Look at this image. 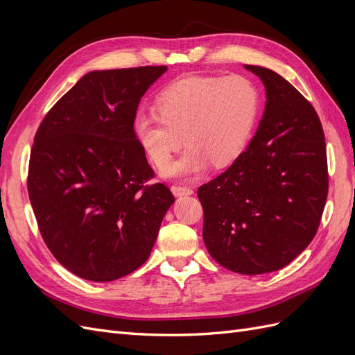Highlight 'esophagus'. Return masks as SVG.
<instances>
[{
  "mask_svg": "<svg viewBox=\"0 0 355 355\" xmlns=\"http://www.w3.org/2000/svg\"><path fill=\"white\" fill-rule=\"evenodd\" d=\"M171 192H173V194L176 196V197H182V196H191L192 192V188L191 187H182V185H173L171 187Z\"/></svg>",
  "mask_w": 355,
  "mask_h": 355,
  "instance_id": "34e87169",
  "label": "esophagus"
}]
</instances>
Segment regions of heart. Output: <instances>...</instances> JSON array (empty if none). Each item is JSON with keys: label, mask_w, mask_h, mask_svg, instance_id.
Instances as JSON below:
<instances>
[{"label": "heart", "mask_w": 355, "mask_h": 355, "mask_svg": "<svg viewBox=\"0 0 355 355\" xmlns=\"http://www.w3.org/2000/svg\"><path fill=\"white\" fill-rule=\"evenodd\" d=\"M261 93L244 75H187L158 94V115H137L133 133L151 163L161 168L180 146L187 151L168 164L170 178L196 176L210 164L225 167L249 145L261 115Z\"/></svg>", "instance_id": "1"}]
</instances>
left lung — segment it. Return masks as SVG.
<instances>
[{
	"label": "left lung",
	"mask_w": 355,
	"mask_h": 355,
	"mask_svg": "<svg viewBox=\"0 0 355 355\" xmlns=\"http://www.w3.org/2000/svg\"><path fill=\"white\" fill-rule=\"evenodd\" d=\"M244 68L265 85L262 120L245 151L197 196L210 256L230 271L257 275L284 268L313 241L329 175L314 106L277 72Z\"/></svg>",
	"instance_id": "left-lung-1"
}]
</instances>
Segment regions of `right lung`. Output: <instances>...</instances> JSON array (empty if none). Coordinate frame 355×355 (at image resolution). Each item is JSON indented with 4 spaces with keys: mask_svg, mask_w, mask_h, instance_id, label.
Here are the masks:
<instances>
[{
    "mask_svg": "<svg viewBox=\"0 0 355 355\" xmlns=\"http://www.w3.org/2000/svg\"><path fill=\"white\" fill-rule=\"evenodd\" d=\"M167 67L92 71L63 94L32 145L28 194L58 262L112 282L146 262L175 197L154 178L133 133L145 92Z\"/></svg>",
    "mask_w": 355,
    "mask_h": 355,
    "instance_id": "right-lung-1",
    "label": "right lung"
}]
</instances>
